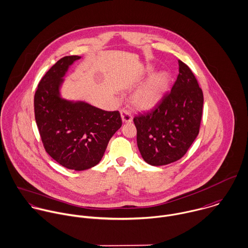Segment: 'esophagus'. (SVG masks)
Returning a JSON list of instances; mask_svg holds the SVG:
<instances>
[{
  "label": "esophagus",
  "mask_w": 248,
  "mask_h": 248,
  "mask_svg": "<svg viewBox=\"0 0 248 248\" xmlns=\"http://www.w3.org/2000/svg\"><path fill=\"white\" fill-rule=\"evenodd\" d=\"M121 118H122L123 122H132L133 116H132L131 111L126 108L121 109Z\"/></svg>",
  "instance_id": "1"
}]
</instances>
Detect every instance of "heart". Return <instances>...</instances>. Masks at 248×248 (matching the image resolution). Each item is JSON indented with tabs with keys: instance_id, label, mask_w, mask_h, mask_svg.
I'll return each mask as SVG.
<instances>
[{
	"instance_id": "heart-1",
	"label": "heart",
	"mask_w": 248,
	"mask_h": 248,
	"mask_svg": "<svg viewBox=\"0 0 248 248\" xmlns=\"http://www.w3.org/2000/svg\"><path fill=\"white\" fill-rule=\"evenodd\" d=\"M168 84L169 78L165 72L157 73L151 76L135 93V104L137 107L143 109L153 108L164 97L168 88Z\"/></svg>"
}]
</instances>
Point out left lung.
<instances>
[{"instance_id": "obj_1", "label": "left lung", "mask_w": 248, "mask_h": 248, "mask_svg": "<svg viewBox=\"0 0 248 248\" xmlns=\"http://www.w3.org/2000/svg\"><path fill=\"white\" fill-rule=\"evenodd\" d=\"M178 62L179 74L171 91L154 108L134 117L138 147L149 165L180 160L199 134L203 92L190 68Z\"/></svg>"}]
</instances>
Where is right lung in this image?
Returning a JSON list of instances; mask_svg holds the SVG:
<instances>
[{
    "mask_svg": "<svg viewBox=\"0 0 248 248\" xmlns=\"http://www.w3.org/2000/svg\"><path fill=\"white\" fill-rule=\"evenodd\" d=\"M79 56L58 61L42 77L34 94V116L46 152L60 165L77 171L101 161L108 143L121 127L118 110L107 111L60 96V85Z\"/></svg>",
    "mask_w": 248,
    "mask_h": 248,
    "instance_id": "1",
    "label": "right lung"
}]
</instances>
